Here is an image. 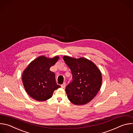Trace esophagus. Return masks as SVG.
<instances>
[{
  "label": "esophagus",
  "instance_id": "esophagus-1",
  "mask_svg": "<svg viewBox=\"0 0 133 133\" xmlns=\"http://www.w3.org/2000/svg\"><path fill=\"white\" fill-rule=\"evenodd\" d=\"M66 83L65 82V83H64L61 85L62 88H65V86H66Z\"/></svg>",
  "mask_w": 133,
  "mask_h": 133
}]
</instances>
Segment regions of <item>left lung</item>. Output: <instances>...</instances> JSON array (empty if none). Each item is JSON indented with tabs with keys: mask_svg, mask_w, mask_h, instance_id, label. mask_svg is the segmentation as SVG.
<instances>
[{
	"mask_svg": "<svg viewBox=\"0 0 133 133\" xmlns=\"http://www.w3.org/2000/svg\"><path fill=\"white\" fill-rule=\"evenodd\" d=\"M63 59L72 75V82L65 89L69 100L76 105L87 104L95 97L101 87V71L92 62L86 58L77 59L64 56Z\"/></svg>",
	"mask_w": 133,
	"mask_h": 133,
	"instance_id": "1",
	"label": "left lung"
}]
</instances>
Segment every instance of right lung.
<instances>
[{"instance_id":"obj_1","label":"right lung","mask_w":133,"mask_h":133,"mask_svg":"<svg viewBox=\"0 0 133 133\" xmlns=\"http://www.w3.org/2000/svg\"><path fill=\"white\" fill-rule=\"evenodd\" d=\"M59 56L51 58L40 56L32 61L24 70L22 81L29 95L37 101H45L52 97L57 84L55 74L50 68L58 61Z\"/></svg>"}]
</instances>
